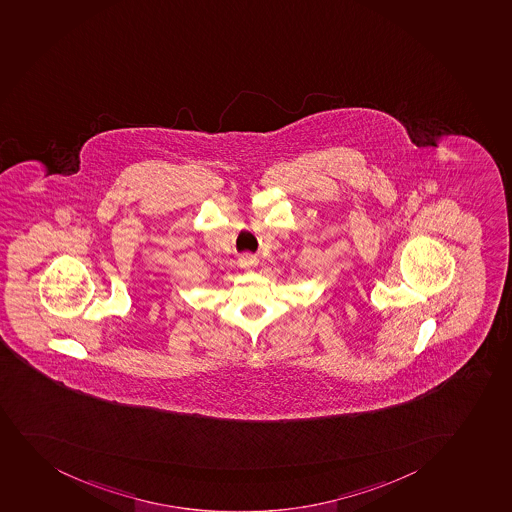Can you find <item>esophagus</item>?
<instances>
[{
    "mask_svg": "<svg viewBox=\"0 0 512 512\" xmlns=\"http://www.w3.org/2000/svg\"><path fill=\"white\" fill-rule=\"evenodd\" d=\"M239 266L251 271V269H254L256 266H258V258L253 256V254H244V256H241V259H239Z\"/></svg>",
    "mask_w": 512,
    "mask_h": 512,
    "instance_id": "esophagus-1",
    "label": "esophagus"
}]
</instances>
